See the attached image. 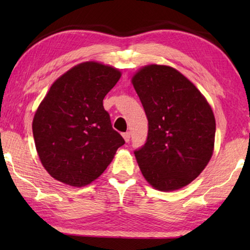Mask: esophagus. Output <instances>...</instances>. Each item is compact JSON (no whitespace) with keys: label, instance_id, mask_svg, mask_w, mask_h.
<instances>
[{"label":"esophagus","instance_id":"esophagus-1","mask_svg":"<svg viewBox=\"0 0 250 250\" xmlns=\"http://www.w3.org/2000/svg\"><path fill=\"white\" fill-rule=\"evenodd\" d=\"M122 137H124L125 142H129L130 141V132H125L124 134H122Z\"/></svg>","mask_w":250,"mask_h":250}]
</instances>
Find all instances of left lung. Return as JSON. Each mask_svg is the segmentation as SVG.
<instances>
[{"label":"left lung","instance_id":"8db88e82","mask_svg":"<svg viewBox=\"0 0 250 250\" xmlns=\"http://www.w3.org/2000/svg\"><path fill=\"white\" fill-rule=\"evenodd\" d=\"M132 83L149 121L145 146L134 151L139 167L159 191L184 188L213 155V110L201 91L170 66L142 67Z\"/></svg>","mask_w":250,"mask_h":250}]
</instances>
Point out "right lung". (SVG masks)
I'll return each instance as SVG.
<instances>
[{
    "mask_svg": "<svg viewBox=\"0 0 250 250\" xmlns=\"http://www.w3.org/2000/svg\"><path fill=\"white\" fill-rule=\"evenodd\" d=\"M120 77L111 66L86 62L52 84L32 128L41 162L55 180L77 188L90 184L125 145L103 104Z\"/></svg>",
    "mask_w": 250,
    "mask_h": 250,
    "instance_id": "add662e5",
    "label": "right lung"
}]
</instances>
